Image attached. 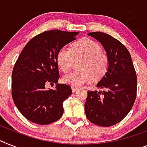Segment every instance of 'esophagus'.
<instances>
[{
  "mask_svg": "<svg viewBox=\"0 0 147 147\" xmlns=\"http://www.w3.org/2000/svg\"><path fill=\"white\" fill-rule=\"evenodd\" d=\"M77 90H78L77 87H71V90H72V92H76V91Z\"/></svg>",
  "mask_w": 147,
  "mask_h": 147,
  "instance_id": "obj_1",
  "label": "esophagus"
}]
</instances>
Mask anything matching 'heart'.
Instances as JSON below:
<instances>
[{
  "instance_id": "1",
  "label": "heart",
  "mask_w": 147,
  "mask_h": 147,
  "mask_svg": "<svg viewBox=\"0 0 147 147\" xmlns=\"http://www.w3.org/2000/svg\"><path fill=\"white\" fill-rule=\"evenodd\" d=\"M78 60H81L78 65L79 71H72L63 77V83L72 87H81L92 79H100L109 66V59L107 54L102 51V47L90 39L73 43L70 49L63 47L57 55V65L63 72L69 71L74 61Z\"/></svg>"
}]
</instances>
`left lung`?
Listing matches in <instances>:
<instances>
[{
	"instance_id": "obj_1",
	"label": "left lung",
	"mask_w": 147,
	"mask_h": 147,
	"mask_svg": "<svg viewBox=\"0 0 147 147\" xmlns=\"http://www.w3.org/2000/svg\"><path fill=\"white\" fill-rule=\"evenodd\" d=\"M102 43L109 59L108 71L97 87L103 90L87 91L84 105L87 119L96 125L108 127L123 120L137 96V75L126 47L109 34L89 33Z\"/></svg>"
}]
</instances>
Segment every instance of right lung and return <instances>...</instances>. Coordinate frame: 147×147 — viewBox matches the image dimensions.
I'll list each match as a JSON object with an SVG mask.
<instances>
[{"mask_svg":"<svg viewBox=\"0 0 147 147\" xmlns=\"http://www.w3.org/2000/svg\"><path fill=\"white\" fill-rule=\"evenodd\" d=\"M78 32L47 30L32 38L21 52L12 73V97L22 115L30 121L47 125L63 113V102L71 94L69 85L57 84V55L59 50L76 39Z\"/></svg>","mask_w":147,"mask_h":147,"instance_id":"1","label":"right lung"}]
</instances>
